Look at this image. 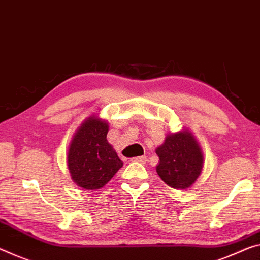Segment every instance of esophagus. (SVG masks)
I'll list each match as a JSON object with an SVG mask.
<instances>
[{"label":"esophagus","mask_w":260,"mask_h":260,"mask_svg":"<svg viewBox=\"0 0 260 260\" xmlns=\"http://www.w3.org/2000/svg\"><path fill=\"white\" fill-rule=\"evenodd\" d=\"M146 160H147V158L145 157V155H141V157H135V158H133V161H136V162H142V164H144V162H146Z\"/></svg>","instance_id":"esophagus-1"}]
</instances>
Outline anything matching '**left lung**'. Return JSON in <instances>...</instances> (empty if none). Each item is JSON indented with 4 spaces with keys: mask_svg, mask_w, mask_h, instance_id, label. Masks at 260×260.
<instances>
[{
    "mask_svg": "<svg viewBox=\"0 0 260 260\" xmlns=\"http://www.w3.org/2000/svg\"><path fill=\"white\" fill-rule=\"evenodd\" d=\"M155 153L159 157L157 173L164 182L175 189L188 188L201 173L203 155L188 131L167 136Z\"/></svg>",
    "mask_w": 260,
    "mask_h": 260,
    "instance_id": "left-lung-1",
    "label": "left lung"
}]
</instances>
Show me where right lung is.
I'll use <instances>...</instances> for the list:
<instances>
[{"instance_id":"add662e5","label":"right lung","mask_w":260,"mask_h":260,"mask_svg":"<svg viewBox=\"0 0 260 260\" xmlns=\"http://www.w3.org/2000/svg\"><path fill=\"white\" fill-rule=\"evenodd\" d=\"M108 123L87 118L74 135L67 154L71 177L85 189H100L123 166L107 141Z\"/></svg>"}]
</instances>
